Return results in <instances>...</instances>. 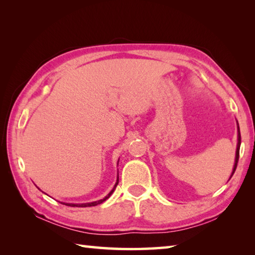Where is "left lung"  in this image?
I'll list each match as a JSON object with an SVG mask.
<instances>
[{"label":"left lung","instance_id":"left-lung-1","mask_svg":"<svg viewBox=\"0 0 255 255\" xmlns=\"http://www.w3.org/2000/svg\"><path fill=\"white\" fill-rule=\"evenodd\" d=\"M238 144H237V151H236V161H235V165H234V170H232L231 175L229 177V180L234 175V173L237 169V165H238V161H239V151H240V144H241V134H240V129H239V125H238Z\"/></svg>","mask_w":255,"mask_h":255}]
</instances>
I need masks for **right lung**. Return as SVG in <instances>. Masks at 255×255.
I'll return each mask as SVG.
<instances>
[{"label": "right lung", "instance_id": "obj_1", "mask_svg": "<svg viewBox=\"0 0 255 255\" xmlns=\"http://www.w3.org/2000/svg\"><path fill=\"white\" fill-rule=\"evenodd\" d=\"M117 184H118V175H117V182H116V184H115V186H114V188L112 189V191L108 193V195L107 196H105L104 198L103 199H100V200H97V202H93V203H85V204H68V203H61V204H64V205H67V206H71V207H91V206H96V205H100V204H102L103 202H105V200L111 196V195L113 194V192L115 191V188H116V186H117Z\"/></svg>", "mask_w": 255, "mask_h": 255}]
</instances>
